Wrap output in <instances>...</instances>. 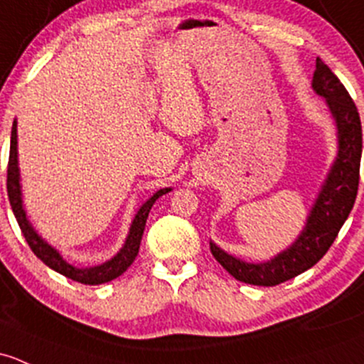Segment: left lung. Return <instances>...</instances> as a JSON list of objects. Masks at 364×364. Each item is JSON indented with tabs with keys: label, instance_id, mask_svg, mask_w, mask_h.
<instances>
[{
	"label": "left lung",
	"instance_id": "8db88e82",
	"mask_svg": "<svg viewBox=\"0 0 364 364\" xmlns=\"http://www.w3.org/2000/svg\"><path fill=\"white\" fill-rule=\"evenodd\" d=\"M312 89L324 97L336 127V156L330 172L314 200L304 230L286 247L267 262H244L209 242L211 252L237 281L255 286H275L296 277L316 265L338 235L349 218L358 195L361 166L363 131L358 108L349 92L333 71L317 57L312 76Z\"/></svg>",
	"mask_w": 364,
	"mask_h": 364
}]
</instances>
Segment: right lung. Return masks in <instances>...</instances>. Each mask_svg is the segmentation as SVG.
<instances>
[{
	"instance_id": "obj_1",
	"label": "right lung",
	"mask_w": 364,
	"mask_h": 364,
	"mask_svg": "<svg viewBox=\"0 0 364 364\" xmlns=\"http://www.w3.org/2000/svg\"><path fill=\"white\" fill-rule=\"evenodd\" d=\"M6 190H9V198L11 211H14L15 218H17V223L21 227L22 233H24L26 240H28L29 247L33 250L34 255L41 259L47 267H50L55 272L63 274L64 277L73 279L76 282H82V284H105V282L113 281L118 275H122L129 267L132 265V262L136 259L137 252H139L141 239H143L144 227H146L148 214H150L151 205L155 204L156 198H160L162 195L169 193L172 188H160L159 192H155L137 209L136 216H134L131 228H129L127 239H125L124 246L120 247V251L109 258L108 262L101 263V265L94 267H76L71 265L70 262L63 258L59 251L55 247L50 246L43 237L40 235L34 227L31 225L28 214L24 209V200H22V186H21V169H18V151H17V120H14L11 125V137H10V159H9V178H6Z\"/></svg>"
}]
</instances>
